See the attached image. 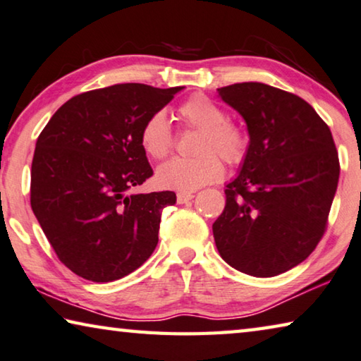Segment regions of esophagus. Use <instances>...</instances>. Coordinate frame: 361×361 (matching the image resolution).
<instances>
[{
    "label": "esophagus",
    "mask_w": 361,
    "mask_h": 361,
    "mask_svg": "<svg viewBox=\"0 0 361 361\" xmlns=\"http://www.w3.org/2000/svg\"><path fill=\"white\" fill-rule=\"evenodd\" d=\"M193 197H195V195L190 193V192H179V193H177V203L184 204L187 202H190Z\"/></svg>",
    "instance_id": "esophagus-1"
}]
</instances>
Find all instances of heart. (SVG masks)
<instances>
[{"instance_id":"heart-1","label":"heart","mask_w":361,"mask_h":361,"mask_svg":"<svg viewBox=\"0 0 361 361\" xmlns=\"http://www.w3.org/2000/svg\"><path fill=\"white\" fill-rule=\"evenodd\" d=\"M180 120L188 128L200 129L195 158H173L157 171V182L163 188L192 192L197 188L219 182L224 176V164L236 166L246 158L247 135L245 129L228 120L226 110L214 100L197 94L179 107ZM142 149L153 159H161L174 147L173 129L164 111L147 118L140 131Z\"/></svg>"}]
</instances>
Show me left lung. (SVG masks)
<instances>
[{
	"instance_id": "1",
	"label": "left lung",
	"mask_w": 361,
	"mask_h": 361,
	"mask_svg": "<svg viewBox=\"0 0 361 361\" xmlns=\"http://www.w3.org/2000/svg\"><path fill=\"white\" fill-rule=\"evenodd\" d=\"M245 118L250 147L212 224L221 257L252 276L296 267L326 230L339 180L333 135L310 104L264 82L219 87Z\"/></svg>"
}]
</instances>
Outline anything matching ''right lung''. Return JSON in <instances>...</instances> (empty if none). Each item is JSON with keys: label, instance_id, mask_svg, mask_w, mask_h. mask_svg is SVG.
<instances>
[{"label": "right lung", "instance_id": "add662e5", "mask_svg": "<svg viewBox=\"0 0 361 361\" xmlns=\"http://www.w3.org/2000/svg\"><path fill=\"white\" fill-rule=\"evenodd\" d=\"M180 90L125 82L82 92L41 131L32 209L59 261L81 279L120 280L155 251L161 212L176 193L129 190L153 174L142 126Z\"/></svg>", "mask_w": 361, "mask_h": 361}]
</instances>
